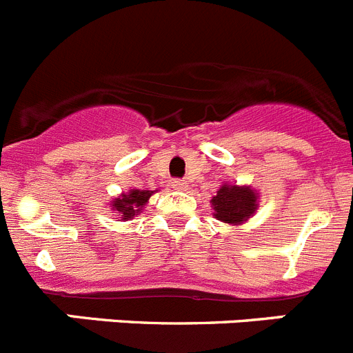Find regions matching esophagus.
<instances>
[{
  "instance_id": "34e87169",
  "label": "esophagus",
  "mask_w": 353,
  "mask_h": 353,
  "mask_svg": "<svg viewBox=\"0 0 353 353\" xmlns=\"http://www.w3.org/2000/svg\"><path fill=\"white\" fill-rule=\"evenodd\" d=\"M171 185H173V189H176V191H185L187 187V182L185 180H173V183H171Z\"/></svg>"
}]
</instances>
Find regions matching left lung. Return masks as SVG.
<instances>
[{"label":"left lung","mask_w":353,"mask_h":353,"mask_svg":"<svg viewBox=\"0 0 353 353\" xmlns=\"http://www.w3.org/2000/svg\"><path fill=\"white\" fill-rule=\"evenodd\" d=\"M217 221L228 224H242L258 208V192L249 185H230L224 183L210 199Z\"/></svg>","instance_id":"1"}]
</instances>
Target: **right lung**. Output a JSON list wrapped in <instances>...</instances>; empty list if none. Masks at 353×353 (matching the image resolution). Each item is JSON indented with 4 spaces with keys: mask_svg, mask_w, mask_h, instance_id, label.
I'll return each mask as SVG.
<instances>
[{
    "mask_svg": "<svg viewBox=\"0 0 353 353\" xmlns=\"http://www.w3.org/2000/svg\"><path fill=\"white\" fill-rule=\"evenodd\" d=\"M152 194H154V191L130 189L129 192H123V194L113 199L111 210H114V214L120 215L121 221L134 219V215L141 214L143 207L148 203V199Z\"/></svg>",
    "mask_w": 353,
    "mask_h": 353,
    "instance_id": "1",
    "label": "right lung"
}]
</instances>
